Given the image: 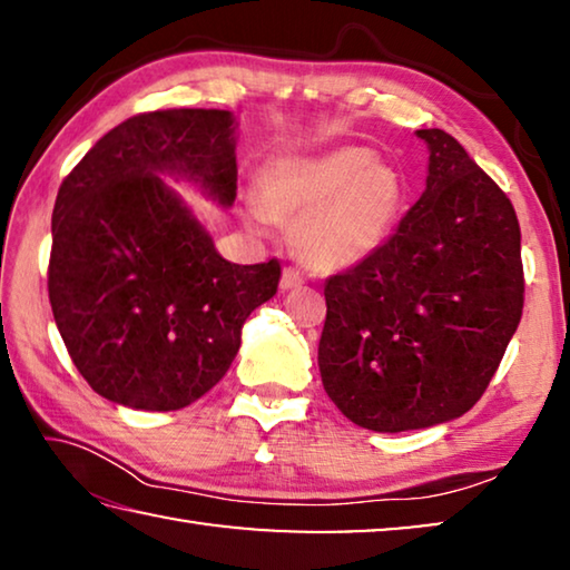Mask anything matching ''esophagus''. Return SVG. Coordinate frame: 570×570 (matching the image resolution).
<instances>
[{
    "mask_svg": "<svg viewBox=\"0 0 570 570\" xmlns=\"http://www.w3.org/2000/svg\"><path fill=\"white\" fill-rule=\"evenodd\" d=\"M302 284H304V276H302V272H296V268L286 266V268H284V274H282V288H284V292H288V288L302 286Z\"/></svg>",
    "mask_w": 570,
    "mask_h": 570,
    "instance_id": "esophagus-1",
    "label": "esophagus"
}]
</instances>
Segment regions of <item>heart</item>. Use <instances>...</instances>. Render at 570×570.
I'll use <instances>...</instances> for the list:
<instances>
[{"label": "heart", "mask_w": 570, "mask_h": 570, "mask_svg": "<svg viewBox=\"0 0 570 570\" xmlns=\"http://www.w3.org/2000/svg\"><path fill=\"white\" fill-rule=\"evenodd\" d=\"M402 180L372 150L336 148L322 156L286 158L266 173L262 204L250 216L296 220L294 244L322 272L372 256L390 238L402 208Z\"/></svg>", "instance_id": "heart-1"}]
</instances>
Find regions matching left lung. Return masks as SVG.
<instances>
[{
	"mask_svg": "<svg viewBox=\"0 0 570 570\" xmlns=\"http://www.w3.org/2000/svg\"><path fill=\"white\" fill-rule=\"evenodd\" d=\"M428 142V188L384 244L324 284L320 372L360 428L422 430L475 404L523 314L510 198L445 130Z\"/></svg>",
	"mask_w": 570,
	"mask_h": 570,
	"instance_id": "left-lung-1",
	"label": "left lung"
}]
</instances>
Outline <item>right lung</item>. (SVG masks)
Wrapping results in <instances>:
<instances>
[{"label":"right lung","instance_id":"right-lung-1","mask_svg":"<svg viewBox=\"0 0 570 570\" xmlns=\"http://www.w3.org/2000/svg\"><path fill=\"white\" fill-rule=\"evenodd\" d=\"M228 110L132 115L95 142L57 190L47 288L77 372L100 397L168 412L214 387L240 326L276 294L282 264L218 254L160 173L236 198Z\"/></svg>","mask_w":570,"mask_h":570}]
</instances>
